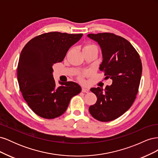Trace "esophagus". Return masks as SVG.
I'll return each mask as SVG.
<instances>
[{
    "label": "esophagus",
    "mask_w": 158,
    "mask_h": 158,
    "mask_svg": "<svg viewBox=\"0 0 158 158\" xmlns=\"http://www.w3.org/2000/svg\"><path fill=\"white\" fill-rule=\"evenodd\" d=\"M82 92L84 93H88L89 92V88H82Z\"/></svg>",
    "instance_id": "1"
}]
</instances>
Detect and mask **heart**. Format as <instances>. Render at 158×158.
Masks as SVG:
<instances>
[{
  "mask_svg": "<svg viewBox=\"0 0 158 158\" xmlns=\"http://www.w3.org/2000/svg\"><path fill=\"white\" fill-rule=\"evenodd\" d=\"M89 48H97V47L95 46V45H93V44H88V45H86L84 47V49H89ZM80 80H82V76H80Z\"/></svg>",
  "mask_w": 158,
  "mask_h": 158,
  "instance_id": "heart-1",
  "label": "heart"
}]
</instances>
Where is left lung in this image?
Returning a JSON list of instances; mask_svg holds the SVG:
<instances>
[{
    "instance_id": "obj_1",
    "label": "left lung",
    "mask_w": 158,
    "mask_h": 158,
    "mask_svg": "<svg viewBox=\"0 0 158 158\" xmlns=\"http://www.w3.org/2000/svg\"><path fill=\"white\" fill-rule=\"evenodd\" d=\"M87 36L100 46L103 60L99 70L113 80L105 89H90L98 99L89 106V111L99 121H111L125 113L136 99L142 76L141 60L131 43L121 36L111 33Z\"/></svg>"
}]
</instances>
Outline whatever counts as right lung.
<instances>
[{
    "label": "right lung",
    "mask_w": 158,
    "mask_h": 158,
    "mask_svg": "<svg viewBox=\"0 0 158 158\" xmlns=\"http://www.w3.org/2000/svg\"><path fill=\"white\" fill-rule=\"evenodd\" d=\"M82 33L49 32L33 38L23 47L19 58L17 76L23 99L41 117L52 119L62 115L71 98L82 88L73 82L56 87L52 66L63 60L66 52Z\"/></svg>",
    "instance_id": "add662e5"
}]
</instances>
